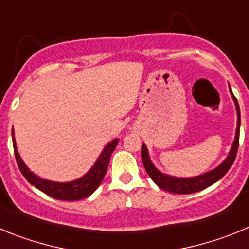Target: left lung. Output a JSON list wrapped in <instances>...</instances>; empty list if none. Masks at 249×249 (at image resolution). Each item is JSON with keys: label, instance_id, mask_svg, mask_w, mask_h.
<instances>
[{"label": "left lung", "instance_id": "8db88e82", "mask_svg": "<svg viewBox=\"0 0 249 249\" xmlns=\"http://www.w3.org/2000/svg\"><path fill=\"white\" fill-rule=\"evenodd\" d=\"M230 92L232 94V98L236 105L237 111V128H236V136H234V141L231 147V151L226 160L222 162L219 166L215 168L211 169L208 172L203 173V175L195 176V177H173V176L166 175V173L160 172V169L152 163L151 157H149L148 149H147L146 144H142V149H141V155H142V162H143L144 169L148 173L149 177L152 178V181L155 182L160 188L167 191L171 193H177V195H190V193L199 192V191L204 190L207 187H210L211 184L215 183L219 181L226 173L228 172V169L232 167L233 162L236 160L237 151H238V143H239V127H241V112H239V106L237 102V98L233 96L232 89L230 87Z\"/></svg>", "mask_w": 249, "mask_h": 249}]
</instances>
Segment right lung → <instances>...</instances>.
<instances>
[{
    "label": "right lung",
    "mask_w": 249,
    "mask_h": 249,
    "mask_svg": "<svg viewBox=\"0 0 249 249\" xmlns=\"http://www.w3.org/2000/svg\"><path fill=\"white\" fill-rule=\"evenodd\" d=\"M12 142H13V149H15V157H16L17 164L23 175V177L30 182L32 186L38 188L39 191H42L47 196L52 197V198L59 199V201H77V199H82L91 196L94 191L97 190L98 186L102 182L103 177H105L107 168H108L109 160H111V155L113 153L114 148L118 144V138H114L111 141L107 146L103 148L101 152L100 157L94 162L93 166L89 168V171L82 177L77 178L74 181L71 182H54L48 181V179H43V178L38 177L35 175L30 168L25 164V162L22 160L21 156H19L18 151H17L16 140H15V133H13L12 128Z\"/></svg>",
    "instance_id": "1"
}]
</instances>
